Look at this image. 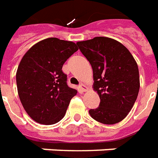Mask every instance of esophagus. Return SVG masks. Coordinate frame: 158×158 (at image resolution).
Returning a JSON list of instances; mask_svg holds the SVG:
<instances>
[{"label":"esophagus","instance_id":"34e87169","mask_svg":"<svg viewBox=\"0 0 158 158\" xmlns=\"http://www.w3.org/2000/svg\"><path fill=\"white\" fill-rule=\"evenodd\" d=\"M79 88H80V89H81L82 92H86L87 90H88V88H87V87H86L84 84H82V83H81V84H80Z\"/></svg>","mask_w":158,"mask_h":158}]
</instances>
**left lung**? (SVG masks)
<instances>
[{
    "label": "left lung",
    "mask_w": 158,
    "mask_h": 158,
    "mask_svg": "<svg viewBox=\"0 0 158 158\" xmlns=\"http://www.w3.org/2000/svg\"><path fill=\"white\" fill-rule=\"evenodd\" d=\"M93 68L94 89L100 103L89 110L94 120L104 124L123 121L135 105L139 90L138 64L128 49L112 38L97 36L77 41Z\"/></svg>",
    "instance_id": "1"
}]
</instances>
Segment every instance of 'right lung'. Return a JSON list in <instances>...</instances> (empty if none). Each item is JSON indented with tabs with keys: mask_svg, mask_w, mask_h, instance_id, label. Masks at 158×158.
<instances>
[{
	"mask_svg": "<svg viewBox=\"0 0 158 158\" xmlns=\"http://www.w3.org/2000/svg\"><path fill=\"white\" fill-rule=\"evenodd\" d=\"M77 50L72 41L47 38L32 46L21 59L16 73L18 94L35 122L52 125L64 117L77 91L68 87L62 67Z\"/></svg>",
	"mask_w": 158,
	"mask_h": 158,
	"instance_id": "right-lung-1",
	"label": "right lung"
}]
</instances>
